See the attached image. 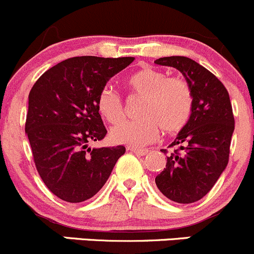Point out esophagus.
Wrapping results in <instances>:
<instances>
[{
	"label": "esophagus",
	"mask_w": 254,
	"mask_h": 254,
	"mask_svg": "<svg viewBox=\"0 0 254 254\" xmlns=\"http://www.w3.org/2000/svg\"><path fill=\"white\" fill-rule=\"evenodd\" d=\"M127 150L132 151V153L137 154V155H140V156H144L148 154V150L146 149H139V148H133V146H128Z\"/></svg>",
	"instance_id": "esophagus-1"
}]
</instances>
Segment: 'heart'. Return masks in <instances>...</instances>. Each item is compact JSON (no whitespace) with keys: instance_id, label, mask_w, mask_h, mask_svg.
I'll list each match as a JSON object with an SVG mask.
<instances>
[{"instance_id":"1","label":"heart","mask_w":254,"mask_h":254,"mask_svg":"<svg viewBox=\"0 0 254 254\" xmlns=\"http://www.w3.org/2000/svg\"><path fill=\"white\" fill-rule=\"evenodd\" d=\"M127 84L133 93L143 95L140 117L112 128L110 138L116 144L143 146L156 139L160 128L165 133H176L190 121L193 94L182 78L167 77L163 70L145 66L133 73ZM96 108L111 125L121 122L125 116L122 99L110 87L100 91Z\"/></svg>"}]
</instances>
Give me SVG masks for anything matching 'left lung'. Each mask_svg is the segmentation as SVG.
<instances>
[{
    "label": "left lung",
    "instance_id": "8db88e82",
    "mask_svg": "<svg viewBox=\"0 0 254 254\" xmlns=\"http://www.w3.org/2000/svg\"><path fill=\"white\" fill-rule=\"evenodd\" d=\"M154 62L179 69L193 94L190 121L170 145L179 149L166 156L165 169L155 177L159 190L166 198L190 204L213 188L229 163L235 129L231 101L223 83L193 60L170 56ZM163 153H167L166 149Z\"/></svg>",
    "mask_w": 254,
    "mask_h": 254
}]
</instances>
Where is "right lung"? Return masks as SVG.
<instances>
[{
  "label": "right lung",
  "instance_id": "obj_1",
  "mask_svg": "<svg viewBox=\"0 0 254 254\" xmlns=\"http://www.w3.org/2000/svg\"><path fill=\"white\" fill-rule=\"evenodd\" d=\"M134 57H72L46 70L31 88L25 133L46 187L69 203L95 195L124 155V145L89 148L108 130L96 108L110 78Z\"/></svg>",
  "mask_w": 254,
  "mask_h": 254
}]
</instances>
